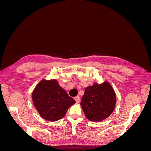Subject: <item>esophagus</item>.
Returning <instances> with one entry per match:
<instances>
[{
	"label": "esophagus",
	"instance_id": "34e87169",
	"mask_svg": "<svg viewBox=\"0 0 151 151\" xmlns=\"http://www.w3.org/2000/svg\"><path fill=\"white\" fill-rule=\"evenodd\" d=\"M74 99H75V101H76L77 103H78L80 102V97L79 96H76L74 98Z\"/></svg>",
	"mask_w": 151,
	"mask_h": 151
}]
</instances>
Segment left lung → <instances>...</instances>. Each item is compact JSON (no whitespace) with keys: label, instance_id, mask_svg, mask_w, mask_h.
Here are the masks:
<instances>
[{"label":"left lung","instance_id":"left-lung-1","mask_svg":"<svg viewBox=\"0 0 151 151\" xmlns=\"http://www.w3.org/2000/svg\"><path fill=\"white\" fill-rule=\"evenodd\" d=\"M116 94L112 86L105 81L87 87L81 102L85 116L93 122H101L111 115L115 107Z\"/></svg>","mask_w":151,"mask_h":151}]
</instances>
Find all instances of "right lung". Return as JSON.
<instances>
[{"label":"right lung","mask_w":151,"mask_h":151,"mask_svg":"<svg viewBox=\"0 0 151 151\" xmlns=\"http://www.w3.org/2000/svg\"><path fill=\"white\" fill-rule=\"evenodd\" d=\"M32 99L41 116L50 122L61 119L76 103L55 79L41 81L32 93Z\"/></svg>","instance_id":"1"}]
</instances>
